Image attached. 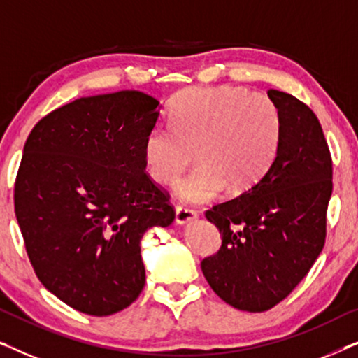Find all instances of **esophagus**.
<instances>
[{"instance_id": "34e87169", "label": "esophagus", "mask_w": 358, "mask_h": 358, "mask_svg": "<svg viewBox=\"0 0 358 358\" xmlns=\"http://www.w3.org/2000/svg\"><path fill=\"white\" fill-rule=\"evenodd\" d=\"M195 218H197V212L195 210L184 207V205H176V223L184 224L192 222Z\"/></svg>"}]
</instances>
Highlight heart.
Masks as SVG:
<instances>
[{
	"label": "heart",
	"mask_w": 358,
	"mask_h": 358,
	"mask_svg": "<svg viewBox=\"0 0 358 358\" xmlns=\"http://www.w3.org/2000/svg\"><path fill=\"white\" fill-rule=\"evenodd\" d=\"M277 102L244 87H190L174 97L169 125L145 136L143 159L156 182H174L194 158L200 164L176 184L185 202L202 203L229 185L243 192L275 159L282 138Z\"/></svg>",
	"instance_id": "b5f03b06"
}]
</instances>
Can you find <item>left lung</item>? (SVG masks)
I'll return each mask as SVG.
<instances>
[{
    "label": "left lung",
    "mask_w": 358,
    "mask_h": 358,
    "mask_svg": "<svg viewBox=\"0 0 358 358\" xmlns=\"http://www.w3.org/2000/svg\"><path fill=\"white\" fill-rule=\"evenodd\" d=\"M282 112V138L267 173L241 195L205 212L222 246L200 267L212 290L238 310L261 313L295 290L326 243L332 158L310 107L268 90Z\"/></svg>",
    "instance_id": "1"
}]
</instances>
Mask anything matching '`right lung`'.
<instances>
[{
  "label": "right lung",
  "instance_id": "1",
  "mask_svg": "<svg viewBox=\"0 0 358 358\" xmlns=\"http://www.w3.org/2000/svg\"><path fill=\"white\" fill-rule=\"evenodd\" d=\"M159 102L140 91L81 97L34 127L14 182V212L42 285L68 306L109 316L145 287L140 241L169 227V194L145 171Z\"/></svg>",
  "mask_w": 358,
  "mask_h": 358
}]
</instances>
